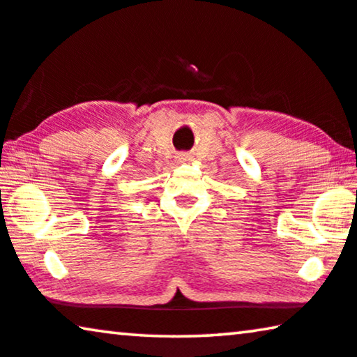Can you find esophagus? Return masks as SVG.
<instances>
[{
    "instance_id": "obj_1",
    "label": "esophagus",
    "mask_w": 357,
    "mask_h": 357,
    "mask_svg": "<svg viewBox=\"0 0 357 357\" xmlns=\"http://www.w3.org/2000/svg\"><path fill=\"white\" fill-rule=\"evenodd\" d=\"M178 160H179V162H188V160H190V155H188V153H179Z\"/></svg>"
}]
</instances>
